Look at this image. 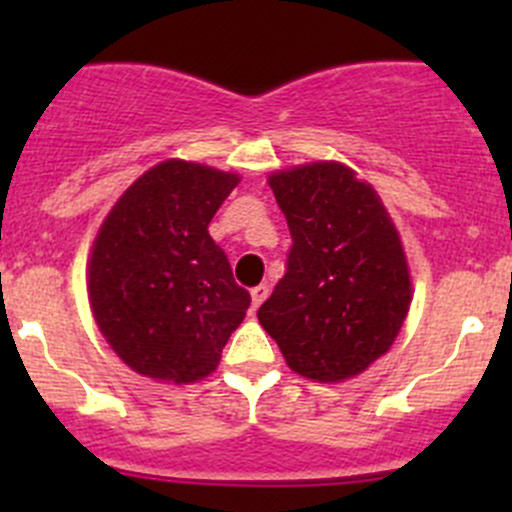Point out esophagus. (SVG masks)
Instances as JSON below:
<instances>
[{
	"label": "esophagus",
	"instance_id": "esophagus-1",
	"mask_svg": "<svg viewBox=\"0 0 512 512\" xmlns=\"http://www.w3.org/2000/svg\"><path fill=\"white\" fill-rule=\"evenodd\" d=\"M250 294H252V309H257L262 302H265L267 294H270V287H267V285H257V287H252Z\"/></svg>",
	"mask_w": 512,
	"mask_h": 512
}]
</instances>
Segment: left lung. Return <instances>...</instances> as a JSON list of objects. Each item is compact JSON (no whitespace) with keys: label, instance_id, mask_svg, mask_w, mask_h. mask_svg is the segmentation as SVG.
<instances>
[{"label":"left lung","instance_id":"obj_1","mask_svg":"<svg viewBox=\"0 0 512 512\" xmlns=\"http://www.w3.org/2000/svg\"><path fill=\"white\" fill-rule=\"evenodd\" d=\"M267 183L292 247L257 319L299 376L352 379L389 352L409 312L399 232L376 190L334 160L280 170Z\"/></svg>","mask_w":512,"mask_h":512}]
</instances>
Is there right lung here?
I'll use <instances>...</instances> for the list:
<instances>
[{"label":"right lung","mask_w":512,"mask_h":512,"mask_svg":"<svg viewBox=\"0 0 512 512\" xmlns=\"http://www.w3.org/2000/svg\"><path fill=\"white\" fill-rule=\"evenodd\" d=\"M235 173L163 160L118 198L89 260V302L111 349L151 379L190 384L218 366L250 307L208 225Z\"/></svg>","instance_id":"right-lung-1"}]
</instances>
